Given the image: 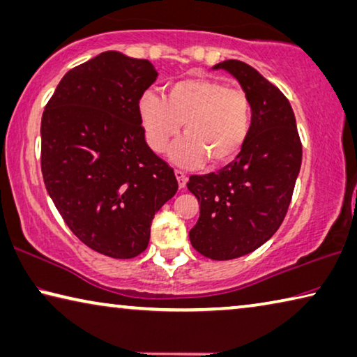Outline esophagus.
<instances>
[{"label":"esophagus","mask_w":357,"mask_h":357,"mask_svg":"<svg viewBox=\"0 0 357 357\" xmlns=\"http://www.w3.org/2000/svg\"><path fill=\"white\" fill-rule=\"evenodd\" d=\"M174 176H176V179H178L179 189L185 188V183H188V176H185V173L181 172V169H174Z\"/></svg>","instance_id":"obj_1"}]
</instances>
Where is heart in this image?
Segmentation results:
<instances>
[{
  "label": "heart",
  "mask_w": 357,
  "mask_h": 357,
  "mask_svg": "<svg viewBox=\"0 0 357 357\" xmlns=\"http://www.w3.org/2000/svg\"><path fill=\"white\" fill-rule=\"evenodd\" d=\"M138 112L144 138L155 152L165 151L184 123L185 137L169 151L183 167H197L206 158L211 165L234 160L251 133L250 97L219 79H183L167 89L165 98L146 92Z\"/></svg>",
  "instance_id": "b5f03b06"
}]
</instances>
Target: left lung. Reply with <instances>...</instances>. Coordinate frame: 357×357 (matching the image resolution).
<instances>
[{
	"instance_id": "8db88e82",
	"label": "left lung",
	"mask_w": 357,
	"mask_h": 357,
	"mask_svg": "<svg viewBox=\"0 0 357 357\" xmlns=\"http://www.w3.org/2000/svg\"><path fill=\"white\" fill-rule=\"evenodd\" d=\"M214 70L229 71L250 97L251 133L234 162L189 178L188 189L200 203L189 238L202 256L229 260L257 250L280 229L301 172L302 143L278 87L240 60L220 61Z\"/></svg>"
}]
</instances>
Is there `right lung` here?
Listing matches in <instances>:
<instances>
[{
	"mask_svg": "<svg viewBox=\"0 0 357 357\" xmlns=\"http://www.w3.org/2000/svg\"><path fill=\"white\" fill-rule=\"evenodd\" d=\"M155 79L149 60L107 50L68 71L43 112L50 199L73 234L107 257L143 252L154 214L178 190L139 121V98Z\"/></svg>",
	"mask_w": 357,
	"mask_h": 357,
	"instance_id": "obj_1",
	"label": "right lung"
}]
</instances>
